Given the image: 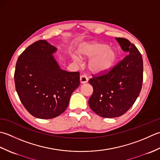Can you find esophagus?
I'll return each mask as SVG.
<instances>
[{
  "instance_id": "obj_1",
  "label": "esophagus",
  "mask_w": 160,
  "mask_h": 160,
  "mask_svg": "<svg viewBox=\"0 0 160 160\" xmlns=\"http://www.w3.org/2000/svg\"><path fill=\"white\" fill-rule=\"evenodd\" d=\"M88 77L86 74H82V75L80 77L81 83H86V82H88Z\"/></svg>"
}]
</instances>
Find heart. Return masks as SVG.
I'll return each mask as SVG.
<instances>
[{
    "label": "heart",
    "instance_id": "obj_1",
    "mask_svg": "<svg viewBox=\"0 0 160 160\" xmlns=\"http://www.w3.org/2000/svg\"><path fill=\"white\" fill-rule=\"evenodd\" d=\"M81 56L90 58L89 69L94 73H103L109 70L117 59V52L113 48H108L106 44L92 43L84 45L79 50ZM78 60L77 57H74Z\"/></svg>",
    "mask_w": 160,
    "mask_h": 160
}]
</instances>
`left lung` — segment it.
Returning <instances> with one entry per match:
<instances>
[{
  "mask_svg": "<svg viewBox=\"0 0 160 160\" xmlns=\"http://www.w3.org/2000/svg\"><path fill=\"white\" fill-rule=\"evenodd\" d=\"M128 55L103 73L92 74L88 82L93 87L88 103L92 111L102 117L123 115L132 106L142 90L143 60L134 44L125 38H116Z\"/></svg>",
  "mask_w": 160,
  "mask_h": 160,
  "instance_id": "1",
  "label": "left lung"
}]
</instances>
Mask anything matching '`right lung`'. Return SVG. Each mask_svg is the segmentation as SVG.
<instances>
[{"mask_svg":"<svg viewBox=\"0 0 160 160\" xmlns=\"http://www.w3.org/2000/svg\"><path fill=\"white\" fill-rule=\"evenodd\" d=\"M56 50L45 40H39L26 48L16 62V90L25 109L37 118L61 115L80 84L79 72H67L58 66L52 56Z\"/></svg>","mask_w":160,"mask_h":160,"instance_id":"add662e5","label":"right lung"}]
</instances>
